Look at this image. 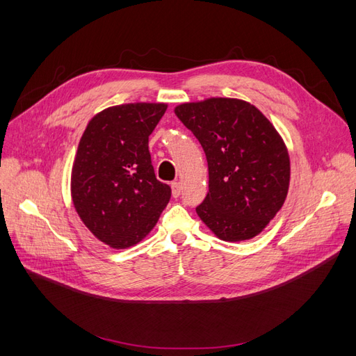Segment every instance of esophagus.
Instances as JSON below:
<instances>
[{"label":"esophagus","instance_id":"esophagus-1","mask_svg":"<svg viewBox=\"0 0 356 356\" xmlns=\"http://www.w3.org/2000/svg\"><path fill=\"white\" fill-rule=\"evenodd\" d=\"M172 196L174 197H178L179 195H181V190H182V186H181V182L179 181H175V182H172Z\"/></svg>","mask_w":356,"mask_h":356}]
</instances>
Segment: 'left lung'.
Returning <instances> with one entry per match:
<instances>
[{"label": "left lung", "instance_id": "1", "mask_svg": "<svg viewBox=\"0 0 356 356\" xmlns=\"http://www.w3.org/2000/svg\"><path fill=\"white\" fill-rule=\"evenodd\" d=\"M175 114L208 160L209 193L196 207L222 241L251 239L285 202L289 157L273 124L254 105L212 98L182 104Z\"/></svg>", "mask_w": 356, "mask_h": 356}]
</instances>
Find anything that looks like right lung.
Here are the masks:
<instances>
[{
	"label": "right lung",
	"mask_w": 356,
	"mask_h": 356,
	"mask_svg": "<svg viewBox=\"0 0 356 356\" xmlns=\"http://www.w3.org/2000/svg\"><path fill=\"white\" fill-rule=\"evenodd\" d=\"M165 104H124L89 122L71 177L72 202L81 221L117 250L138 243L170 199V187L154 175L148 136Z\"/></svg>",
	"instance_id": "add662e5"
}]
</instances>
